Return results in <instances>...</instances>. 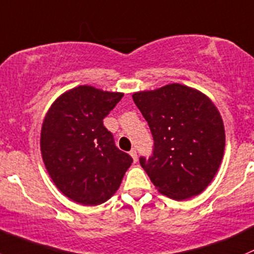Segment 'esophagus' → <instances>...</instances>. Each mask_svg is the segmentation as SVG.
Instances as JSON below:
<instances>
[{"instance_id": "1", "label": "esophagus", "mask_w": 254, "mask_h": 254, "mask_svg": "<svg viewBox=\"0 0 254 254\" xmlns=\"http://www.w3.org/2000/svg\"><path fill=\"white\" fill-rule=\"evenodd\" d=\"M129 155H130V156H132L133 161H134V162H137V160H138V154H137V151H135L134 149L130 150V151H129Z\"/></svg>"}]
</instances>
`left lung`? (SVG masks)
Returning <instances> with one entry per match:
<instances>
[{
    "label": "left lung",
    "mask_w": 254,
    "mask_h": 254,
    "mask_svg": "<svg viewBox=\"0 0 254 254\" xmlns=\"http://www.w3.org/2000/svg\"><path fill=\"white\" fill-rule=\"evenodd\" d=\"M132 97L154 138L151 156L139 159L152 184L173 200L202 192L214 178L225 148L224 125L212 100L179 83Z\"/></svg>",
    "instance_id": "obj_1"
}]
</instances>
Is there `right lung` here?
I'll use <instances>...</instances> for the list:
<instances>
[{"label":"right lung","instance_id":"1","mask_svg":"<svg viewBox=\"0 0 254 254\" xmlns=\"http://www.w3.org/2000/svg\"><path fill=\"white\" fill-rule=\"evenodd\" d=\"M124 93L78 86L62 94L41 129L42 159L56 187L84 206L108 201L120 188L133 159L116 148L103 120Z\"/></svg>","mask_w":254,"mask_h":254}]
</instances>
